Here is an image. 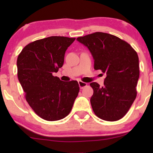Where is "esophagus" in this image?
Returning <instances> with one entry per match:
<instances>
[{
    "instance_id": "1",
    "label": "esophagus",
    "mask_w": 153,
    "mask_h": 153,
    "mask_svg": "<svg viewBox=\"0 0 153 153\" xmlns=\"http://www.w3.org/2000/svg\"><path fill=\"white\" fill-rule=\"evenodd\" d=\"M78 83H79V87H80L81 89L85 87L87 85V83H86L83 82V81H79Z\"/></svg>"
}]
</instances>
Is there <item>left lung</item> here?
Masks as SVG:
<instances>
[{
  "label": "left lung",
  "mask_w": 153,
  "mask_h": 153,
  "mask_svg": "<svg viewBox=\"0 0 153 153\" xmlns=\"http://www.w3.org/2000/svg\"><path fill=\"white\" fill-rule=\"evenodd\" d=\"M77 41L88 47L94 59V69L106 73L104 85L91 83V104L95 114L106 121L125 116L137 97L139 78V57L127 42L108 33L96 32L79 37Z\"/></svg>",
  "instance_id": "8db88e82"
}]
</instances>
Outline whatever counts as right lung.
<instances>
[{
    "label": "right lung",
    "instance_id": "add662e5",
    "mask_svg": "<svg viewBox=\"0 0 153 153\" xmlns=\"http://www.w3.org/2000/svg\"><path fill=\"white\" fill-rule=\"evenodd\" d=\"M75 38L51 36L27 45L18 56L17 76L27 102L44 120L56 121L70 114L79 92L76 81L53 76Z\"/></svg>",
    "mask_w": 153,
    "mask_h": 153
}]
</instances>
